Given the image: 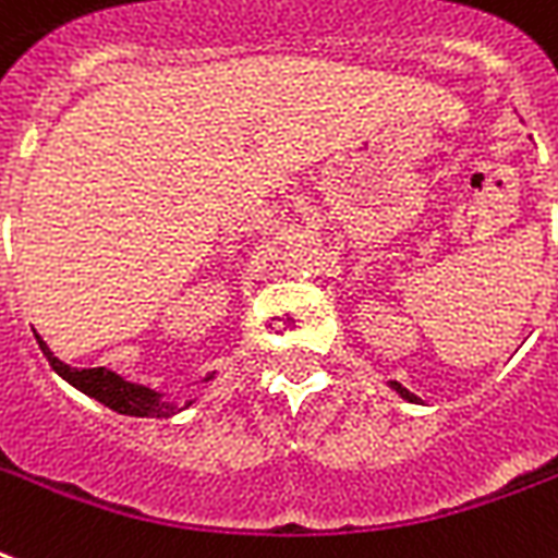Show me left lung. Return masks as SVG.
I'll return each instance as SVG.
<instances>
[{
	"instance_id": "left-lung-1",
	"label": "left lung",
	"mask_w": 558,
	"mask_h": 558,
	"mask_svg": "<svg viewBox=\"0 0 558 558\" xmlns=\"http://www.w3.org/2000/svg\"><path fill=\"white\" fill-rule=\"evenodd\" d=\"M392 386H395V389H398V392L403 395V398H407V401H415V395H412V392H407V389H403L401 383H395V380H392Z\"/></svg>"
}]
</instances>
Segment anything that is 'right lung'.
<instances>
[{"mask_svg": "<svg viewBox=\"0 0 558 558\" xmlns=\"http://www.w3.org/2000/svg\"><path fill=\"white\" fill-rule=\"evenodd\" d=\"M40 351L46 354L49 365L54 372L61 374L63 380L72 383L75 389H81L84 395H90L96 401H101L105 407H110L113 412H122V415H140V418H169L175 415V403L163 401L160 395L146 389V386H137V383L122 380L119 374L105 372V368H70L66 363H61L58 356H52V351L46 348L40 336Z\"/></svg>", "mask_w": 558, "mask_h": 558, "instance_id": "right-lung-1", "label": "right lung"}]
</instances>
